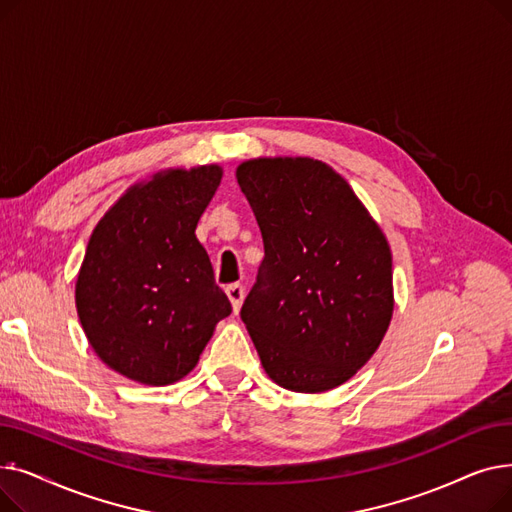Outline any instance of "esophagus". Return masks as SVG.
I'll return each instance as SVG.
<instances>
[{
  "instance_id": "obj_1",
  "label": "esophagus",
  "mask_w": 512,
  "mask_h": 512,
  "mask_svg": "<svg viewBox=\"0 0 512 512\" xmlns=\"http://www.w3.org/2000/svg\"><path fill=\"white\" fill-rule=\"evenodd\" d=\"M226 294H228V299H230V303H232L234 313H238V311H240V305H242V299H245V286L234 282V284H230V286L226 288Z\"/></svg>"
}]
</instances>
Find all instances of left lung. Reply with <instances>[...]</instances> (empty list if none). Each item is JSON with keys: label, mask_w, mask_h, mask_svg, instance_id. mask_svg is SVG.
I'll return each mask as SVG.
<instances>
[{"label": "left lung", "mask_w": 512, "mask_h": 512, "mask_svg": "<svg viewBox=\"0 0 512 512\" xmlns=\"http://www.w3.org/2000/svg\"><path fill=\"white\" fill-rule=\"evenodd\" d=\"M236 178L263 236L240 309L261 365L286 390H332L388 330V242L348 182L317 159H253Z\"/></svg>", "instance_id": "left-lung-1"}]
</instances>
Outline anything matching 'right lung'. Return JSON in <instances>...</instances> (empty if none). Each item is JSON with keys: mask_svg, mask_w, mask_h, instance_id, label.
I'll return each instance as SVG.
<instances>
[{"mask_svg": "<svg viewBox=\"0 0 512 512\" xmlns=\"http://www.w3.org/2000/svg\"><path fill=\"white\" fill-rule=\"evenodd\" d=\"M220 180L218 166L159 174L130 188L91 234L76 280L80 324L101 361L134 382L184 378L232 313L195 236Z\"/></svg>", "mask_w": 512, "mask_h": 512, "instance_id": "add662e5", "label": "right lung"}]
</instances>
